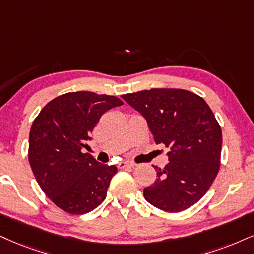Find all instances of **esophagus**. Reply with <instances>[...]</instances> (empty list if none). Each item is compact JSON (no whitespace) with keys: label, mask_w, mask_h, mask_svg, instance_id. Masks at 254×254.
<instances>
[{"label":"esophagus","mask_w":254,"mask_h":254,"mask_svg":"<svg viewBox=\"0 0 254 254\" xmlns=\"http://www.w3.org/2000/svg\"><path fill=\"white\" fill-rule=\"evenodd\" d=\"M135 166V164H133V162H129V161H120L118 164V168H120V170H122V168H126V167H134Z\"/></svg>","instance_id":"esophagus-1"}]
</instances>
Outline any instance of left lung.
<instances>
[{
    "label": "left lung",
    "instance_id": "obj_1",
    "mask_svg": "<svg viewBox=\"0 0 254 254\" xmlns=\"http://www.w3.org/2000/svg\"><path fill=\"white\" fill-rule=\"evenodd\" d=\"M121 98L147 120L155 143L168 148V164L143 190L151 205L181 212L205 195L220 168L223 133L201 96L186 89L152 88ZM155 168V167H154Z\"/></svg>",
    "mask_w": 254,
    "mask_h": 254
}]
</instances>
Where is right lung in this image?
<instances>
[{"label":"right lung","instance_id":"obj_1","mask_svg":"<svg viewBox=\"0 0 254 254\" xmlns=\"http://www.w3.org/2000/svg\"><path fill=\"white\" fill-rule=\"evenodd\" d=\"M124 105L117 96L71 92L49 101L31 125L28 160L41 190L69 214H84L105 200L115 166L81 149L103 113Z\"/></svg>","mask_w":254,"mask_h":254}]
</instances>
